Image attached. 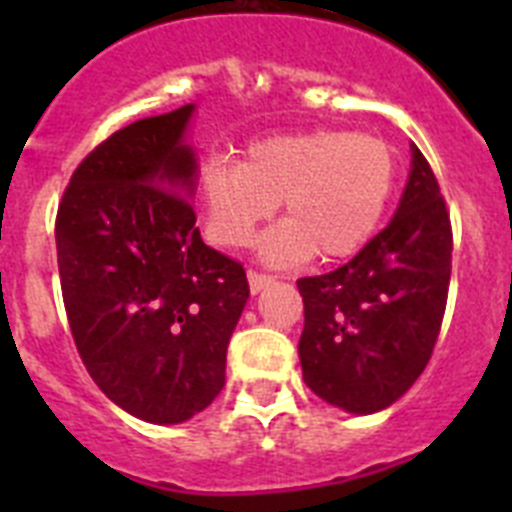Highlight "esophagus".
<instances>
[{"label": "esophagus", "instance_id": "1", "mask_svg": "<svg viewBox=\"0 0 512 512\" xmlns=\"http://www.w3.org/2000/svg\"><path fill=\"white\" fill-rule=\"evenodd\" d=\"M271 282H274V277H271V274H266V271L248 269V287H251V292H261V289Z\"/></svg>", "mask_w": 512, "mask_h": 512}]
</instances>
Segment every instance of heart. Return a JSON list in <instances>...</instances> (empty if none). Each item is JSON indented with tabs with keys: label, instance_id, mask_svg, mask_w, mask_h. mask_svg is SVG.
<instances>
[{
	"label": "heart",
	"instance_id": "heart-1",
	"mask_svg": "<svg viewBox=\"0 0 512 512\" xmlns=\"http://www.w3.org/2000/svg\"><path fill=\"white\" fill-rule=\"evenodd\" d=\"M397 182L395 148L374 133L312 128L256 140L243 161L212 156L197 200L212 241L241 248L284 202L287 223L261 241L269 261L354 256L382 223Z\"/></svg>",
	"mask_w": 512,
	"mask_h": 512
}]
</instances>
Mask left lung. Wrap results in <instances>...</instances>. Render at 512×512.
I'll return each instance as SVG.
<instances>
[{
    "mask_svg": "<svg viewBox=\"0 0 512 512\" xmlns=\"http://www.w3.org/2000/svg\"><path fill=\"white\" fill-rule=\"evenodd\" d=\"M449 210L418 146L397 215L348 264L297 279L302 379L348 413L400 400L431 361L451 279Z\"/></svg>",
    "mask_w": 512,
    "mask_h": 512,
    "instance_id": "left-lung-1",
    "label": "left lung"
}]
</instances>
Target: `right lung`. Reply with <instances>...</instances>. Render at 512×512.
Here are the masks:
<instances>
[{
  "mask_svg": "<svg viewBox=\"0 0 512 512\" xmlns=\"http://www.w3.org/2000/svg\"><path fill=\"white\" fill-rule=\"evenodd\" d=\"M192 104L102 140L56 215L63 305L89 377L148 423H184L225 387L248 300L243 264L205 246L192 200Z\"/></svg>",
  "mask_w": 512,
  "mask_h": 512,
  "instance_id": "right-lung-1",
  "label": "right lung"
}]
</instances>
